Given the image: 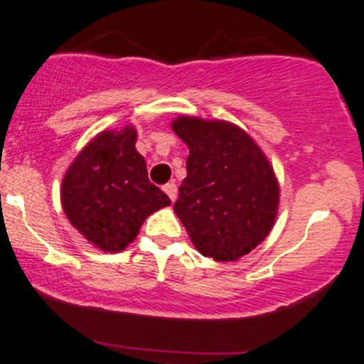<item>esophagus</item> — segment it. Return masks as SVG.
<instances>
[{
	"label": "esophagus",
	"mask_w": 364,
	"mask_h": 364,
	"mask_svg": "<svg viewBox=\"0 0 364 364\" xmlns=\"http://www.w3.org/2000/svg\"><path fill=\"white\" fill-rule=\"evenodd\" d=\"M163 191L166 192V196H168L170 200L176 201V198H178V186H176V183H166V185L163 186Z\"/></svg>",
	"instance_id": "obj_1"
}]
</instances>
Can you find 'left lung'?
Listing matches in <instances>:
<instances>
[{
	"instance_id": "obj_1",
	"label": "left lung",
	"mask_w": 364,
	"mask_h": 364,
	"mask_svg": "<svg viewBox=\"0 0 364 364\" xmlns=\"http://www.w3.org/2000/svg\"><path fill=\"white\" fill-rule=\"evenodd\" d=\"M172 129L188 146L173 210L203 257L238 260L273 229L280 198L273 166L232 122L183 115Z\"/></svg>"
}]
</instances>
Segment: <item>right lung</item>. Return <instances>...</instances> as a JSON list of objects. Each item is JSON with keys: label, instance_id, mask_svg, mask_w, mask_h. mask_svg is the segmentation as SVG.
<instances>
[{"label": "right lung", "instance_id": "1", "mask_svg": "<svg viewBox=\"0 0 364 364\" xmlns=\"http://www.w3.org/2000/svg\"><path fill=\"white\" fill-rule=\"evenodd\" d=\"M134 126L104 129L73 161L62 181V208L71 225L95 247L124 251L151 213L170 198L148 179L135 150Z\"/></svg>", "mask_w": 364, "mask_h": 364}]
</instances>
